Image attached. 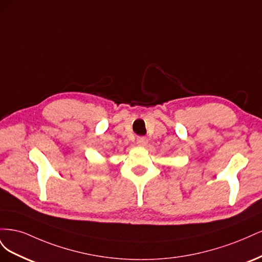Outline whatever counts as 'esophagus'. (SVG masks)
<instances>
[{
  "label": "esophagus",
  "mask_w": 262,
  "mask_h": 262,
  "mask_svg": "<svg viewBox=\"0 0 262 262\" xmlns=\"http://www.w3.org/2000/svg\"><path fill=\"white\" fill-rule=\"evenodd\" d=\"M137 143L140 146H145L147 144V138H145V137H139L137 139Z\"/></svg>",
  "instance_id": "obj_1"
}]
</instances>
